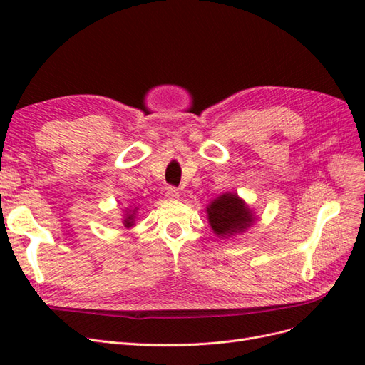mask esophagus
<instances>
[{
	"label": "esophagus",
	"instance_id": "1",
	"mask_svg": "<svg viewBox=\"0 0 365 365\" xmlns=\"http://www.w3.org/2000/svg\"><path fill=\"white\" fill-rule=\"evenodd\" d=\"M165 200H169V201H178V200H180L178 190H176L175 187H170V189H168V192H165Z\"/></svg>",
	"mask_w": 365,
	"mask_h": 365
}]
</instances>
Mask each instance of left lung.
<instances>
[{"label": "left lung", "mask_w": 365, "mask_h": 365, "mask_svg": "<svg viewBox=\"0 0 365 365\" xmlns=\"http://www.w3.org/2000/svg\"><path fill=\"white\" fill-rule=\"evenodd\" d=\"M205 212L208 224L219 239H228L245 233L257 220L254 210L233 192H227L215 197L205 207Z\"/></svg>", "instance_id": "1"}]
</instances>
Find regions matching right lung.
Returning <instances> with one entry per match:
<instances>
[{
	"mask_svg": "<svg viewBox=\"0 0 365 365\" xmlns=\"http://www.w3.org/2000/svg\"><path fill=\"white\" fill-rule=\"evenodd\" d=\"M137 213H138V207H132L129 205L128 208H125L123 212V219H121V222L126 228H132L135 225V219H137Z\"/></svg>",
	"mask_w": 365,
	"mask_h": 365,
	"instance_id": "add662e5",
	"label": "right lung"
}]
</instances>
